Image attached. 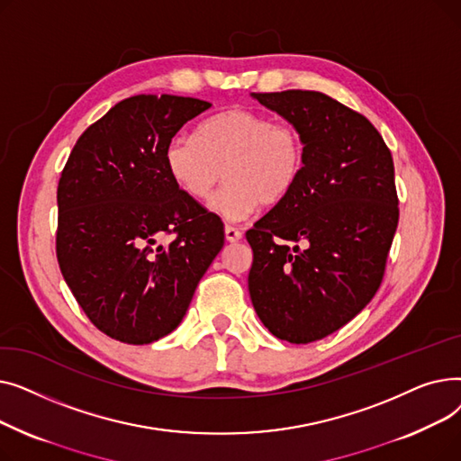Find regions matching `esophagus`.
<instances>
[{"label":"esophagus","instance_id":"esophagus-1","mask_svg":"<svg viewBox=\"0 0 461 461\" xmlns=\"http://www.w3.org/2000/svg\"><path fill=\"white\" fill-rule=\"evenodd\" d=\"M224 233H226V240H230V243H237V240L243 239V231L233 228V226H226Z\"/></svg>","mask_w":461,"mask_h":461}]
</instances>
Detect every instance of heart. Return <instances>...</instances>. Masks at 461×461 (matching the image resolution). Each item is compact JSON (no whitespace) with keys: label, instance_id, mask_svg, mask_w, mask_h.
<instances>
[{"label":"heart","instance_id":"heart-1","mask_svg":"<svg viewBox=\"0 0 461 461\" xmlns=\"http://www.w3.org/2000/svg\"><path fill=\"white\" fill-rule=\"evenodd\" d=\"M164 164L192 200H205L224 172L226 185L209 200V209L226 222H239L259 203L276 205L292 194L303 174L304 143L292 125L231 108L205 119L196 138L169 140Z\"/></svg>","mask_w":461,"mask_h":461}]
</instances>
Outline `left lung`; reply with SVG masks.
Masks as SVG:
<instances>
[{
	"instance_id": "obj_1",
	"label": "left lung",
	"mask_w": 461,
	"mask_h": 461,
	"mask_svg": "<svg viewBox=\"0 0 461 461\" xmlns=\"http://www.w3.org/2000/svg\"><path fill=\"white\" fill-rule=\"evenodd\" d=\"M304 143L289 196L247 231L249 292L276 338L310 344L365 308L381 285L398 228L393 155L358 112L320 91L252 93Z\"/></svg>"
}]
</instances>
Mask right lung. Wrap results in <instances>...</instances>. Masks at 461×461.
I'll return each mask as SVG.
<instances>
[{
	"instance_id": "right-lung-1",
	"label": "right lung",
	"mask_w": 461,
	"mask_h": 461,
	"mask_svg": "<svg viewBox=\"0 0 461 461\" xmlns=\"http://www.w3.org/2000/svg\"><path fill=\"white\" fill-rule=\"evenodd\" d=\"M211 103L136 95L77 141L58 185L61 275L91 323L143 346L177 329L224 247L221 216L174 183L164 149Z\"/></svg>"
}]
</instances>
